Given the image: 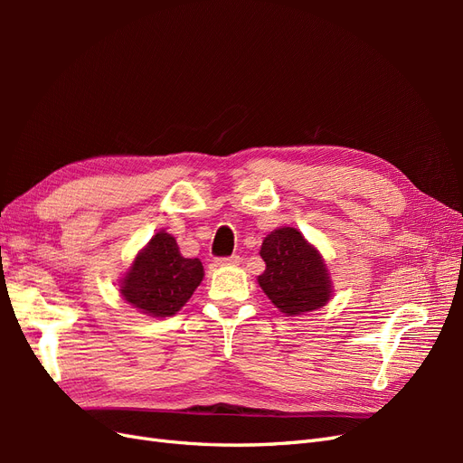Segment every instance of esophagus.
<instances>
[{"mask_svg":"<svg viewBox=\"0 0 463 463\" xmlns=\"http://www.w3.org/2000/svg\"><path fill=\"white\" fill-rule=\"evenodd\" d=\"M216 264H220V266H235V264H240V257H237V255L222 257V259H216Z\"/></svg>","mask_w":463,"mask_h":463,"instance_id":"esophagus-1","label":"esophagus"}]
</instances>
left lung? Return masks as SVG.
I'll return each instance as SVG.
<instances>
[{"label": "left lung", "mask_w": 463, "mask_h": 463, "mask_svg": "<svg viewBox=\"0 0 463 463\" xmlns=\"http://www.w3.org/2000/svg\"><path fill=\"white\" fill-rule=\"evenodd\" d=\"M266 270L257 278L269 299L288 317L311 313L332 298L325 259L296 228H278L264 237Z\"/></svg>", "instance_id": "8db88e82"}]
</instances>
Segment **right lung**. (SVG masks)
I'll return each instance as SVG.
<instances>
[{"instance_id": "1", "label": "right lung", "mask_w": 463, "mask_h": 463, "mask_svg": "<svg viewBox=\"0 0 463 463\" xmlns=\"http://www.w3.org/2000/svg\"><path fill=\"white\" fill-rule=\"evenodd\" d=\"M199 259L179 253L175 237L158 232L138 253L121 278L119 293L135 309L148 317H172L184 307L203 282Z\"/></svg>"}]
</instances>
